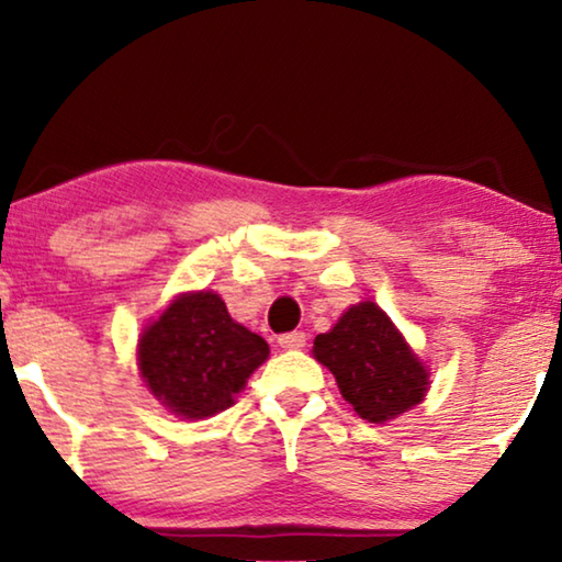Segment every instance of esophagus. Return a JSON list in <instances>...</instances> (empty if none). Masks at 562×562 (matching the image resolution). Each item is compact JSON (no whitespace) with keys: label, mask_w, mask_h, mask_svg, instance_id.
<instances>
[{"label":"esophagus","mask_w":562,"mask_h":562,"mask_svg":"<svg viewBox=\"0 0 562 562\" xmlns=\"http://www.w3.org/2000/svg\"><path fill=\"white\" fill-rule=\"evenodd\" d=\"M279 345L283 350H299L304 348L306 345V333H302V329H294V333H286L279 337Z\"/></svg>","instance_id":"esophagus-1"}]
</instances>
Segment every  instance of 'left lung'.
<instances>
[{
	"label": "left lung",
	"mask_w": 562,
	"mask_h": 562,
	"mask_svg": "<svg viewBox=\"0 0 562 562\" xmlns=\"http://www.w3.org/2000/svg\"><path fill=\"white\" fill-rule=\"evenodd\" d=\"M312 352L333 371L345 402L373 425L414 409L429 389L425 363L373 302L350 306L329 333L314 337Z\"/></svg>",
	"instance_id": "8db88e82"
}]
</instances>
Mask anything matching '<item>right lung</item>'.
Returning a JSON list of instances; mask_svg holds the SVG:
<instances>
[{"label": "right lung", "mask_w": 562, "mask_h": 562, "mask_svg": "<svg viewBox=\"0 0 562 562\" xmlns=\"http://www.w3.org/2000/svg\"><path fill=\"white\" fill-rule=\"evenodd\" d=\"M266 358L268 342L237 325L214 291L176 296L137 342L145 386L183 419H204L233 406Z\"/></svg>", "instance_id": "1"}]
</instances>
